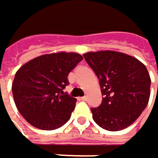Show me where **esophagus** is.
<instances>
[{"label":"esophagus","mask_w":158,"mask_h":158,"mask_svg":"<svg viewBox=\"0 0 158 158\" xmlns=\"http://www.w3.org/2000/svg\"><path fill=\"white\" fill-rule=\"evenodd\" d=\"M79 100H82V101H86V100H87V97H86V96H84V97H81V98H79Z\"/></svg>","instance_id":"1"}]
</instances>
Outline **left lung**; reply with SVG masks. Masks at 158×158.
<instances>
[{
    "instance_id": "8db88e82",
    "label": "left lung",
    "mask_w": 158,
    "mask_h": 158,
    "mask_svg": "<svg viewBox=\"0 0 158 158\" xmlns=\"http://www.w3.org/2000/svg\"><path fill=\"white\" fill-rule=\"evenodd\" d=\"M85 60L97 75L104 97L98 108H90L100 127L118 131L136 121L150 96L151 79L146 66L121 52H88Z\"/></svg>"
}]
</instances>
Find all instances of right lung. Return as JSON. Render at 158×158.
<instances>
[{"label":"right lung","instance_id":"add662e5","mask_svg":"<svg viewBox=\"0 0 158 158\" xmlns=\"http://www.w3.org/2000/svg\"><path fill=\"white\" fill-rule=\"evenodd\" d=\"M83 60L59 52L35 58L19 69L12 83L15 105L31 126L53 130L69 120L77 99L64 92L69 72Z\"/></svg>","mask_w":158,"mask_h":158}]
</instances>
